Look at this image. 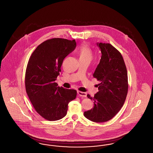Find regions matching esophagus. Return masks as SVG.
Wrapping results in <instances>:
<instances>
[{
  "mask_svg": "<svg viewBox=\"0 0 153 153\" xmlns=\"http://www.w3.org/2000/svg\"><path fill=\"white\" fill-rule=\"evenodd\" d=\"M77 94L80 97H87V93L85 92H81V91H77Z\"/></svg>",
  "mask_w": 153,
  "mask_h": 153,
  "instance_id": "34e87169",
  "label": "esophagus"
}]
</instances>
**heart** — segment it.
Listing matches in <instances>:
<instances>
[{"label": "heart", "instance_id": "obj_1", "mask_svg": "<svg viewBox=\"0 0 153 153\" xmlns=\"http://www.w3.org/2000/svg\"><path fill=\"white\" fill-rule=\"evenodd\" d=\"M78 54L80 59H88L91 61L92 58L93 54L91 48L88 46L87 44H82L80 46Z\"/></svg>", "mask_w": 153, "mask_h": 153}]
</instances>
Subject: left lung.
Here are the masks:
<instances>
[{"mask_svg": "<svg viewBox=\"0 0 153 153\" xmlns=\"http://www.w3.org/2000/svg\"><path fill=\"white\" fill-rule=\"evenodd\" d=\"M102 57L93 77L100 81L99 91L88 98L94 100L92 109L85 111L84 115L89 120L102 123L115 117L122 108L128 92L127 68L121 53L112 45L97 43Z\"/></svg>", "mask_w": 153, "mask_h": 153, "instance_id": "1", "label": "left lung"}]
</instances>
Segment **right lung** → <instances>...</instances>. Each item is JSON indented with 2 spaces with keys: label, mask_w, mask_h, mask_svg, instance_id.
<instances>
[{
  "label": "right lung",
  "mask_w": 153,
  "mask_h": 153,
  "mask_svg": "<svg viewBox=\"0 0 153 153\" xmlns=\"http://www.w3.org/2000/svg\"><path fill=\"white\" fill-rule=\"evenodd\" d=\"M76 46L75 39L54 38L39 45L30 57L25 73V88L36 112L50 121L65 116L68 103L76 97L75 89L55 82L64 59Z\"/></svg>",
  "instance_id": "obj_1"
}]
</instances>
